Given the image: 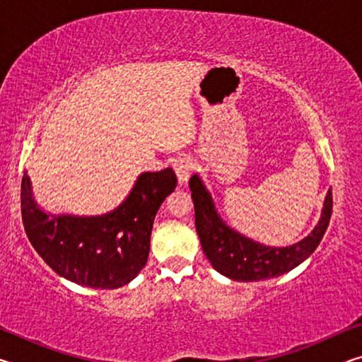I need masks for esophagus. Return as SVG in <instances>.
Segmentation results:
<instances>
[{"label": "esophagus", "mask_w": 362, "mask_h": 362, "mask_svg": "<svg viewBox=\"0 0 362 362\" xmlns=\"http://www.w3.org/2000/svg\"><path fill=\"white\" fill-rule=\"evenodd\" d=\"M193 159L189 156H182V158H177L175 161L173 163V168L177 174V179H179L180 185H185L187 180L189 179V175H192V170H193Z\"/></svg>", "instance_id": "1"}]
</instances>
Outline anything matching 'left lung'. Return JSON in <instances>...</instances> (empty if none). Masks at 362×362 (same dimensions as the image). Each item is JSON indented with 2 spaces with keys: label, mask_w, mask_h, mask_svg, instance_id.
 <instances>
[{
  "label": "left lung",
  "mask_w": 362,
  "mask_h": 362,
  "mask_svg": "<svg viewBox=\"0 0 362 362\" xmlns=\"http://www.w3.org/2000/svg\"><path fill=\"white\" fill-rule=\"evenodd\" d=\"M189 189L196 231L206 257L223 276L244 283L281 276L308 259L321 243L332 216V189H329L320 222L305 240L287 247H269L230 228L220 218L211 193L196 174L189 179Z\"/></svg>",
  "instance_id": "left-lung-1"
}]
</instances>
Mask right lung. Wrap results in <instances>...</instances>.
<instances>
[{"mask_svg": "<svg viewBox=\"0 0 362 362\" xmlns=\"http://www.w3.org/2000/svg\"><path fill=\"white\" fill-rule=\"evenodd\" d=\"M175 187L170 168L144 173L112 212L95 217L52 216L36 204L25 173L21 185L23 226L36 252L60 276L93 289H118L145 267L153 220Z\"/></svg>", "mask_w": 362, "mask_h": 362, "instance_id": "right-lung-1", "label": "right lung"}]
</instances>
